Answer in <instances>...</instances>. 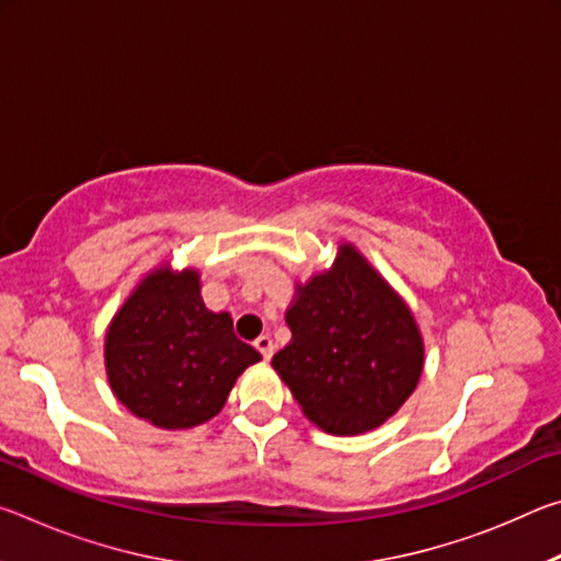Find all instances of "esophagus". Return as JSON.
<instances>
[{
    "label": "esophagus",
    "instance_id": "esophagus-1",
    "mask_svg": "<svg viewBox=\"0 0 561 561\" xmlns=\"http://www.w3.org/2000/svg\"><path fill=\"white\" fill-rule=\"evenodd\" d=\"M254 348L260 351L262 358H272V354H274V344H272V339L267 334L257 336V341H254Z\"/></svg>",
    "mask_w": 561,
    "mask_h": 561
}]
</instances>
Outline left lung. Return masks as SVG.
Instances as JSON below:
<instances>
[{
	"label": "left lung",
	"mask_w": 561,
	"mask_h": 561,
	"mask_svg": "<svg viewBox=\"0 0 561 561\" xmlns=\"http://www.w3.org/2000/svg\"><path fill=\"white\" fill-rule=\"evenodd\" d=\"M291 344L272 366L319 428L374 431L423 371V341L396 291L344 244L334 270L311 279L287 311Z\"/></svg>",
	"instance_id": "8db88e82"
}]
</instances>
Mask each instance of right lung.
I'll use <instances>...</instances> for the list:
<instances>
[{
    "label": "right lung",
    "instance_id": "right-lung-1",
    "mask_svg": "<svg viewBox=\"0 0 561 561\" xmlns=\"http://www.w3.org/2000/svg\"><path fill=\"white\" fill-rule=\"evenodd\" d=\"M260 358L234 336L230 314L205 307L197 272L150 274L106 336L113 393L133 415L168 431L220 413L237 376Z\"/></svg>",
    "mask_w": 561,
    "mask_h": 561
}]
</instances>
